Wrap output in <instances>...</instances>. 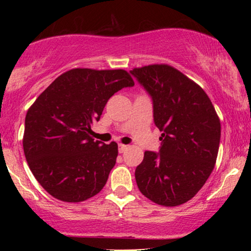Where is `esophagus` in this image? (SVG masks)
Wrapping results in <instances>:
<instances>
[{
    "mask_svg": "<svg viewBox=\"0 0 251 251\" xmlns=\"http://www.w3.org/2000/svg\"><path fill=\"white\" fill-rule=\"evenodd\" d=\"M126 150H128V146L123 145V144H120V145H119V152L120 153H125Z\"/></svg>",
    "mask_w": 251,
    "mask_h": 251,
    "instance_id": "1",
    "label": "esophagus"
}]
</instances>
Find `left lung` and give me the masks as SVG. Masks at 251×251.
I'll list each match as a JSON object with an SVG mask.
<instances>
[{"instance_id":"8db88e82","label":"left lung","mask_w":251,"mask_h":251,"mask_svg":"<svg viewBox=\"0 0 251 251\" xmlns=\"http://www.w3.org/2000/svg\"><path fill=\"white\" fill-rule=\"evenodd\" d=\"M130 74L152 98L154 123L162 131L159 152L146 151L136 168L137 186L157 204H183L214 170L221 142L217 113L203 89L169 65Z\"/></svg>"}]
</instances>
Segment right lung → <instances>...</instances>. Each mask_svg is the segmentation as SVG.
<instances>
[{"label": "right lung", "mask_w": 251, "mask_h": 251, "mask_svg": "<svg viewBox=\"0 0 251 251\" xmlns=\"http://www.w3.org/2000/svg\"><path fill=\"white\" fill-rule=\"evenodd\" d=\"M133 85L123 70L74 68L58 76L30 106L24 153L34 177L50 195L81 202L102 190L115 166L118 144L95 142L90 126L115 92Z\"/></svg>", "instance_id": "right-lung-1"}]
</instances>
